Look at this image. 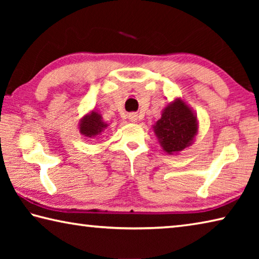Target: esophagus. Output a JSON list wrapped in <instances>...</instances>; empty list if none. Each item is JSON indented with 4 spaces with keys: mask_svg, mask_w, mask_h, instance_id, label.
Masks as SVG:
<instances>
[{
    "mask_svg": "<svg viewBox=\"0 0 259 259\" xmlns=\"http://www.w3.org/2000/svg\"><path fill=\"white\" fill-rule=\"evenodd\" d=\"M129 120L131 122H137L138 121V115L136 113H131V114H129Z\"/></svg>",
    "mask_w": 259,
    "mask_h": 259,
    "instance_id": "obj_1",
    "label": "esophagus"
}]
</instances>
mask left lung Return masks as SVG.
<instances>
[{"label":"left lung","instance_id":"obj_1","mask_svg":"<svg viewBox=\"0 0 259 259\" xmlns=\"http://www.w3.org/2000/svg\"><path fill=\"white\" fill-rule=\"evenodd\" d=\"M153 130L163 151L174 155L192 145L199 123L193 109L182 98H176L162 111Z\"/></svg>","mask_w":259,"mask_h":259}]
</instances>
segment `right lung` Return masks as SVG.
Wrapping results in <instances>:
<instances>
[{"label": "right lung", "instance_id": "obj_1", "mask_svg": "<svg viewBox=\"0 0 259 259\" xmlns=\"http://www.w3.org/2000/svg\"><path fill=\"white\" fill-rule=\"evenodd\" d=\"M108 124L104 122L103 117L97 111H91L80 120L78 123V130L80 134L88 138H97L98 136L104 133Z\"/></svg>", "mask_w": 259, "mask_h": 259}]
</instances>
